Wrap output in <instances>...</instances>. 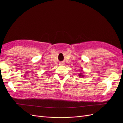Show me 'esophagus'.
<instances>
[{
	"instance_id": "34e87169",
	"label": "esophagus",
	"mask_w": 123,
	"mask_h": 123,
	"mask_svg": "<svg viewBox=\"0 0 123 123\" xmlns=\"http://www.w3.org/2000/svg\"><path fill=\"white\" fill-rule=\"evenodd\" d=\"M59 64H60L61 65H64V62H60V63H59Z\"/></svg>"
}]
</instances>
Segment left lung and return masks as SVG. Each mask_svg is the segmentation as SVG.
<instances>
[{
	"mask_svg": "<svg viewBox=\"0 0 123 123\" xmlns=\"http://www.w3.org/2000/svg\"><path fill=\"white\" fill-rule=\"evenodd\" d=\"M79 76L80 77H81V78H83V77H84V76H85V75H83V73H80V74H79Z\"/></svg>",
	"mask_w": 123,
	"mask_h": 123,
	"instance_id": "1",
	"label": "left lung"
}]
</instances>
